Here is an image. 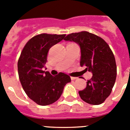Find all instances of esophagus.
Here are the masks:
<instances>
[{"label":"esophagus","mask_w":130,"mask_h":130,"mask_svg":"<svg viewBox=\"0 0 130 130\" xmlns=\"http://www.w3.org/2000/svg\"><path fill=\"white\" fill-rule=\"evenodd\" d=\"M77 79V77H71V79L72 80H75Z\"/></svg>","instance_id":"esophagus-1"}]
</instances>
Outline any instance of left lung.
Returning a JSON list of instances; mask_svg holds the SVG:
<instances>
[{
    "mask_svg": "<svg viewBox=\"0 0 130 130\" xmlns=\"http://www.w3.org/2000/svg\"><path fill=\"white\" fill-rule=\"evenodd\" d=\"M75 42L81 50L80 65L92 73L87 87L79 94L84 102L100 105L112 91L117 77L115 58L109 45L98 36L83 31L72 33L64 39Z\"/></svg>",
    "mask_w": 130,
    "mask_h": 130,
    "instance_id": "obj_1",
    "label": "left lung"
}]
</instances>
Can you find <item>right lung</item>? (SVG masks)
<instances>
[{"label":"right lung","mask_w":130,"mask_h":130,"mask_svg":"<svg viewBox=\"0 0 130 130\" xmlns=\"http://www.w3.org/2000/svg\"><path fill=\"white\" fill-rule=\"evenodd\" d=\"M66 34H41L30 39L24 47L18 63V74L23 88L32 100L48 105L58 100L70 77L59 73L53 77L43 71L49 50L64 39Z\"/></svg>","instance_id":"1"}]
</instances>
